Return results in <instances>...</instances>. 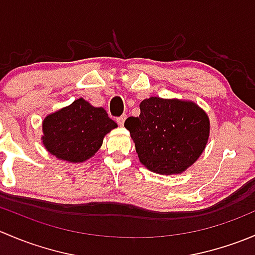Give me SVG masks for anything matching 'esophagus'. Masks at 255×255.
<instances>
[{
	"label": "esophagus",
	"mask_w": 255,
	"mask_h": 255,
	"mask_svg": "<svg viewBox=\"0 0 255 255\" xmlns=\"http://www.w3.org/2000/svg\"><path fill=\"white\" fill-rule=\"evenodd\" d=\"M126 117H127V116H126V115H123V116H121V117H118V118H117V123H118V125H120V126L125 125Z\"/></svg>",
	"instance_id": "esophagus-1"
}]
</instances>
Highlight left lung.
I'll list each match as a JSON object with an SVG mask.
<instances>
[{
  "label": "left lung",
  "instance_id": "left-lung-1",
  "mask_svg": "<svg viewBox=\"0 0 255 255\" xmlns=\"http://www.w3.org/2000/svg\"><path fill=\"white\" fill-rule=\"evenodd\" d=\"M139 117L125 127L134 142L139 161L160 175H177L196 163L210 138V118L190 100L149 97L139 105Z\"/></svg>",
  "mask_w": 255,
  "mask_h": 255
}]
</instances>
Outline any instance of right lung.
Wrapping results in <instances>:
<instances>
[{"label":"right lung","mask_w":255,"mask_h":255,"mask_svg":"<svg viewBox=\"0 0 255 255\" xmlns=\"http://www.w3.org/2000/svg\"><path fill=\"white\" fill-rule=\"evenodd\" d=\"M116 127L106 110L80 97L43 120L42 143L59 160L82 163L99 151L105 135Z\"/></svg>","instance_id":"1"}]
</instances>
